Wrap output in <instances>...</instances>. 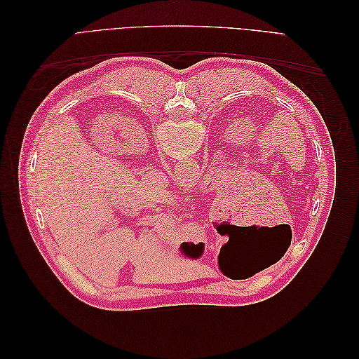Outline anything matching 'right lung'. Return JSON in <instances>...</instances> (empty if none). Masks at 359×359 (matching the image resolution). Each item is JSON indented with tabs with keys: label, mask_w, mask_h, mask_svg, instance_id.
<instances>
[{
	"label": "right lung",
	"mask_w": 359,
	"mask_h": 359,
	"mask_svg": "<svg viewBox=\"0 0 359 359\" xmlns=\"http://www.w3.org/2000/svg\"><path fill=\"white\" fill-rule=\"evenodd\" d=\"M190 248H193V245H191V247H187V250H190ZM191 252H193V250H191ZM190 255H191V253H190Z\"/></svg>",
	"instance_id": "add662e5"
}]
</instances>
